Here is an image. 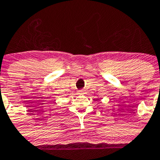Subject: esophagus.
<instances>
[{
	"label": "esophagus",
	"mask_w": 160,
	"mask_h": 160,
	"mask_svg": "<svg viewBox=\"0 0 160 160\" xmlns=\"http://www.w3.org/2000/svg\"><path fill=\"white\" fill-rule=\"evenodd\" d=\"M83 90H80V91H79V93H80V94H82V93H83Z\"/></svg>",
	"instance_id": "34e87169"
}]
</instances>
